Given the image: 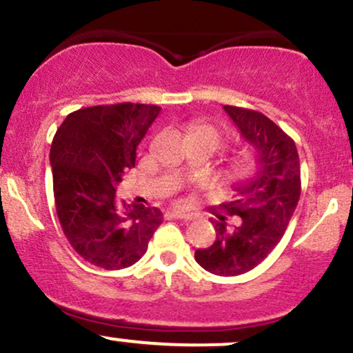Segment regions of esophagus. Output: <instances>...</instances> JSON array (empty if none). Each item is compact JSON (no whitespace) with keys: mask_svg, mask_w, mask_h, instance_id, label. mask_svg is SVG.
<instances>
[{"mask_svg":"<svg viewBox=\"0 0 353 353\" xmlns=\"http://www.w3.org/2000/svg\"><path fill=\"white\" fill-rule=\"evenodd\" d=\"M172 217L181 219V221H192V219H196V216H194V214L181 212V210H172Z\"/></svg>","mask_w":353,"mask_h":353,"instance_id":"1","label":"esophagus"}]
</instances>
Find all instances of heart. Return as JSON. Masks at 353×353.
Here are the masks:
<instances>
[{"label":"heart","instance_id":"b5f03b06","mask_svg":"<svg viewBox=\"0 0 353 353\" xmlns=\"http://www.w3.org/2000/svg\"><path fill=\"white\" fill-rule=\"evenodd\" d=\"M196 134H208L212 137L214 141L219 144L221 143V134H219V131L214 125H209V124H197L192 128V136ZM234 174L239 177H249L250 174H254L255 169H257V159L252 156V154H242V156H239L236 161H234Z\"/></svg>","mask_w":353,"mask_h":353}]
</instances>
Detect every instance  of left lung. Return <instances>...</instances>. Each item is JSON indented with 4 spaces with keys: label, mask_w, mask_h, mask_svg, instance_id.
<instances>
[{
    "label": "left lung",
    "mask_w": 353,
    "mask_h": 353,
    "mask_svg": "<svg viewBox=\"0 0 353 353\" xmlns=\"http://www.w3.org/2000/svg\"><path fill=\"white\" fill-rule=\"evenodd\" d=\"M224 109L257 152L259 168L252 179L234 188V199L221 205L225 216L210 219L216 241L194 257L208 272L234 277L257 267L281 242L301 197V161L292 137L262 112ZM228 215L238 219L234 230L227 228Z\"/></svg>",
    "instance_id": "left-lung-1"
}]
</instances>
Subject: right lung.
<instances>
[{"instance_id":"right-lung-1","label":"right lung","mask_w":353,"mask_h":353,"mask_svg":"<svg viewBox=\"0 0 353 353\" xmlns=\"http://www.w3.org/2000/svg\"><path fill=\"white\" fill-rule=\"evenodd\" d=\"M156 104L117 103L71 112L51 145L52 190L61 229L91 265L119 270L148 250L161 210L119 208L116 188L136 164V148L154 123Z\"/></svg>"}]
</instances>
